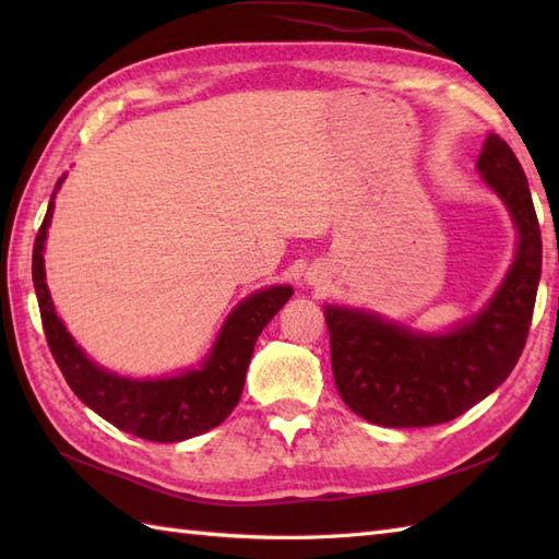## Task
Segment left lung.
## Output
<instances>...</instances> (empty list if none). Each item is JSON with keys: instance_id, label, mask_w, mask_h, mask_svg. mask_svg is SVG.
Returning a JSON list of instances; mask_svg holds the SVG:
<instances>
[{"instance_id": "8db88e82", "label": "left lung", "mask_w": 559, "mask_h": 559, "mask_svg": "<svg viewBox=\"0 0 559 559\" xmlns=\"http://www.w3.org/2000/svg\"><path fill=\"white\" fill-rule=\"evenodd\" d=\"M519 228V252L502 288L468 324L444 336L346 307H324L331 370L343 403L384 427H427L459 418L500 386L526 346L543 264V242L524 168L507 141L490 134L478 158Z\"/></svg>"}]
</instances>
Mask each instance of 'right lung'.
Returning <instances> with one entry per match:
<instances>
[{
    "label": "right lung",
    "instance_id": "obj_1",
    "mask_svg": "<svg viewBox=\"0 0 559 559\" xmlns=\"http://www.w3.org/2000/svg\"><path fill=\"white\" fill-rule=\"evenodd\" d=\"M62 180L57 182V187ZM55 209V194L33 245V286L38 295L40 319L47 346L62 370L71 391L96 411L100 418L148 442H182L197 437L228 418L242 396L245 374L254 343L273 314L288 302L290 286H273L249 295L225 319L216 346L201 370L185 372L170 379H139L117 377L93 365L67 334L64 324L55 314L50 290L45 283L43 245Z\"/></svg>",
    "mask_w": 559,
    "mask_h": 559
}]
</instances>
